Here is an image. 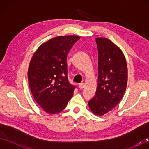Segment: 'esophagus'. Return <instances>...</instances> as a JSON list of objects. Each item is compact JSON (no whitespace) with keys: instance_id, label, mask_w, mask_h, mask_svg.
Here are the masks:
<instances>
[{"instance_id":"obj_1","label":"esophagus","mask_w":149,"mask_h":149,"mask_svg":"<svg viewBox=\"0 0 149 149\" xmlns=\"http://www.w3.org/2000/svg\"><path fill=\"white\" fill-rule=\"evenodd\" d=\"M79 88H80V89L81 90V89H83V88H84V83H80L79 84Z\"/></svg>"}]
</instances>
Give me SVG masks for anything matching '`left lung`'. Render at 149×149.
Returning a JSON list of instances; mask_svg holds the SVG:
<instances>
[{
    "label": "left lung",
    "mask_w": 149,
    "mask_h": 149,
    "mask_svg": "<svg viewBox=\"0 0 149 149\" xmlns=\"http://www.w3.org/2000/svg\"><path fill=\"white\" fill-rule=\"evenodd\" d=\"M98 59V86L96 95L88 102L94 115L102 116L111 111L120 102L127 83V66L124 54L109 39H95Z\"/></svg>",
    "instance_id": "obj_1"
}]
</instances>
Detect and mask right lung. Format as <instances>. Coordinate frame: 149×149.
<instances>
[{"mask_svg":"<svg viewBox=\"0 0 149 149\" xmlns=\"http://www.w3.org/2000/svg\"><path fill=\"white\" fill-rule=\"evenodd\" d=\"M75 35L54 37L42 44L34 52L28 69V81L34 100L48 114L65 108L75 86L67 77L66 58L74 43Z\"/></svg>","mask_w":149,"mask_h":149,"instance_id":"add662e5","label":"right lung"}]
</instances>
